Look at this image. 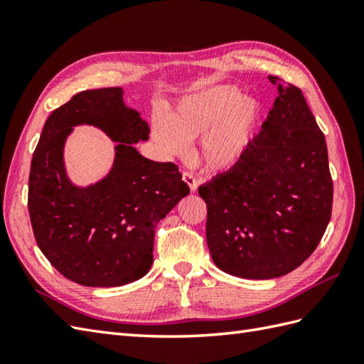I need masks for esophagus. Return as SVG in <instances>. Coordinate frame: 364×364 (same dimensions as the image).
Returning a JSON list of instances; mask_svg holds the SVG:
<instances>
[{"mask_svg": "<svg viewBox=\"0 0 364 364\" xmlns=\"http://www.w3.org/2000/svg\"><path fill=\"white\" fill-rule=\"evenodd\" d=\"M183 180L191 188V191H196L197 189V180H196V176H194V173H192V172H188V170H184V172H183Z\"/></svg>", "mask_w": 364, "mask_h": 364, "instance_id": "34e87169", "label": "esophagus"}]
</instances>
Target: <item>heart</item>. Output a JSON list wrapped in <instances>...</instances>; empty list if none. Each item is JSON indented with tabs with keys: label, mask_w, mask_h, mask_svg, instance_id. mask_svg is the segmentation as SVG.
Returning a JSON list of instances; mask_svg holds the SVG:
<instances>
[{
	"label": "heart",
	"mask_w": 364,
	"mask_h": 364,
	"mask_svg": "<svg viewBox=\"0 0 364 364\" xmlns=\"http://www.w3.org/2000/svg\"><path fill=\"white\" fill-rule=\"evenodd\" d=\"M261 115L259 105L235 87H215L184 100L176 114L154 120V141L167 154L180 156L186 144L203 136L200 159L211 170L235 164L249 146Z\"/></svg>",
	"instance_id": "b5f03b06"
}]
</instances>
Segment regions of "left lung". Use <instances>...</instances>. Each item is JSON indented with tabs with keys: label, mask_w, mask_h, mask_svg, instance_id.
<instances>
[{
	"label": "left lung",
	"mask_w": 364,
	"mask_h": 364,
	"mask_svg": "<svg viewBox=\"0 0 364 364\" xmlns=\"http://www.w3.org/2000/svg\"><path fill=\"white\" fill-rule=\"evenodd\" d=\"M269 81L280 95L259 134L233 167L198 188L215 266L253 280L282 277L310 257L333 203L326 137L304 94L277 76Z\"/></svg>",
	"instance_id": "8db88e82"
}]
</instances>
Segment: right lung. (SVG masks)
Segmentation results:
<instances>
[{"instance_id":"obj_1","label":"right lung","mask_w":364,"mask_h":364,"mask_svg":"<svg viewBox=\"0 0 364 364\" xmlns=\"http://www.w3.org/2000/svg\"><path fill=\"white\" fill-rule=\"evenodd\" d=\"M120 87L82 90L45 122L31 161L28 210L38 249L68 280L92 288L136 282L153 262L158 222L189 194L173 162L144 158L133 144L149 125ZM87 122L113 140L112 173L89 188L68 181L62 151L72 126Z\"/></svg>"}]
</instances>
